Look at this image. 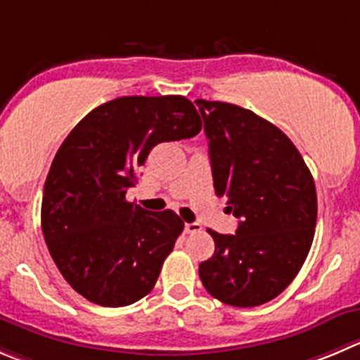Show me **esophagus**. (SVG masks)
Returning <instances> with one entry per match:
<instances>
[{
  "mask_svg": "<svg viewBox=\"0 0 360 360\" xmlns=\"http://www.w3.org/2000/svg\"><path fill=\"white\" fill-rule=\"evenodd\" d=\"M184 229H186V233H200L201 226L198 222H187Z\"/></svg>",
  "mask_w": 360,
  "mask_h": 360,
  "instance_id": "obj_1",
  "label": "esophagus"
}]
</instances>
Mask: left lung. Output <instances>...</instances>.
Returning <instances> with one entry per match:
<instances>
[{"label": "left lung", "instance_id": "8db88e82", "mask_svg": "<svg viewBox=\"0 0 360 360\" xmlns=\"http://www.w3.org/2000/svg\"><path fill=\"white\" fill-rule=\"evenodd\" d=\"M217 196L242 219L235 235L207 229L214 256L200 265L212 297L235 307L276 299L295 279L316 226V187L288 136L249 109L196 101Z\"/></svg>", "mask_w": 360, "mask_h": 360}]
</instances>
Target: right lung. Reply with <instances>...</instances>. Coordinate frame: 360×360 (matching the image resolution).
<instances>
[{
    "instance_id": "obj_1",
    "label": "right lung",
    "mask_w": 360,
    "mask_h": 360,
    "mask_svg": "<svg viewBox=\"0 0 360 360\" xmlns=\"http://www.w3.org/2000/svg\"><path fill=\"white\" fill-rule=\"evenodd\" d=\"M200 131L182 95H134L95 108L61 143L44 186L42 231L61 276L84 299L122 307L152 292L184 221L125 194L153 146Z\"/></svg>"
}]
</instances>
